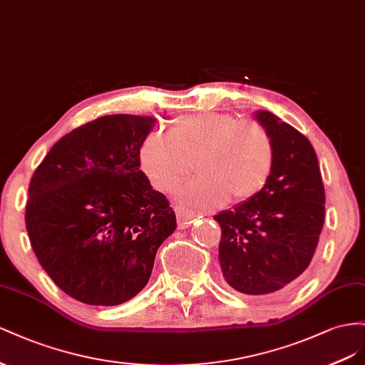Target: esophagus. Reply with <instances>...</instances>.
<instances>
[{
  "label": "esophagus",
  "instance_id": "obj_1",
  "mask_svg": "<svg viewBox=\"0 0 365 365\" xmlns=\"http://www.w3.org/2000/svg\"><path fill=\"white\" fill-rule=\"evenodd\" d=\"M175 214H177V220H179V226L180 227H188L191 226V223L195 220V217L199 215L195 211L188 210V207H185L182 205H175Z\"/></svg>",
  "mask_w": 365,
  "mask_h": 365
}]
</instances>
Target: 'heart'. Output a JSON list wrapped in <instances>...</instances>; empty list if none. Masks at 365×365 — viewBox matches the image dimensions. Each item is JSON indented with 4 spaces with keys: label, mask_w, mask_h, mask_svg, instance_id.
Wrapping results in <instances>:
<instances>
[{
    "label": "heart",
    "mask_w": 365,
    "mask_h": 365,
    "mask_svg": "<svg viewBox=\"0 0 365 365\" xmlns=\"http://www.w3.org/2000/svg\"><path fill=\"white\" fill-rule=\"evenodd\" d=\"M274 160V143L262 123L218 111L177 118L168 134H148L139 151L142 171L160 191L175 190L195 162L200 177L179 195L206 207L222 206L231 197L234 202L252 199L266 186Z\"/></svg>",
    "instance_id": "1"
}]
</instances>
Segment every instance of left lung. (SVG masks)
Returning a JSON list of instances; mask_svg holds the SVG:
<instances>
[{"instance_id":"obj_1","label":"left lung","mask_w":365,"mask_h":365,"mask_svg":"<svg viewBox=\"0 0 365 365\" xmlns=\"http://www.w3.org/2000/svg\"><path fill=\"white\" fill-rule=\"evenodd\" d=\"M254 118L274 143V170L252 199L214 215L222 227L218 263L246 295L287 287L309 267L324 225L326 194L317 153L292 125L267 110Z\"/></svg>"}]
</instances>
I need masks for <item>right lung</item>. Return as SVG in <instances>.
I'll use <instances>...</instances> for the list:
<instances>
[{
    "label": "right lung",
    "mask_w": 365,
    "mask_h": 365,
    "mask_svg": "<svg viewBox=\"0 0 365 365\" xmlns=\"http://www.w3.org/2000/svg\"><path fill=\"white\" fill-rule=\"evenodd\" d=\"M158 119L110 114L61 138L34 173L26 226L41 266L90 306L127 303L147 286L177 227L166 197L140 171Z\"/></svg>",
    "instance_id": "obj_1"
}]
</instances>
